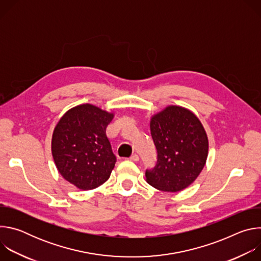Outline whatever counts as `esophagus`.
<instances>
[{
  "label": "esophagus",
  "instance_id": "esophagus-1",
  "mask_svg": "<svg viewBox=\"0 0 261 261\" xmlns=\"http://www.w3.org/2000/svg\"><path fill=\"white\" fill-rule=\"evenodd\" d=\"M131 161H134V162H137L138 160H139V157H138V155H136V154H134V155H132L130 158H129Z\"/></svg>",
  "mask_w": 261,
  "mask_h": 261
}]
</instances>
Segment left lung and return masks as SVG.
<instances>
[{
	"label": "left lung",
	"mask_w": 261,
	"mask_h": 261,
	"mask_svg": "<svg viewBox=\"0 0 261 261\" xmlns=\"http://www.w3.org/2000/svg\"><path fill=\"white\" fill-rule=\"evenodd\" d=\"M151 134L158 161L146 170V181L164 192H178L197 178L208 155V139L191 110L168 105L151 118Z\"/></svg>",
	"instance_id": "left-lung-1"
}]
</instances>
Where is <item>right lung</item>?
<instances>
[{"label":"right lung","instance_id":"obj_1","mask_svg":"<svg viewBox=\"0 0 261 261\" xmlns=\"http://www.w3.org/2000/svg\"><path fill=\"white\" fill-rule=\"evenodd\" d=\"M114 113L86 103L70 108L56 125L51 154L60 174L80 190H92L110 176L117 158L106 136Z\"/></svg>","mask_w":261,"mask_h":261}]
</instances>
